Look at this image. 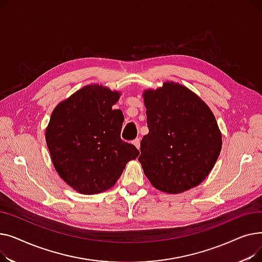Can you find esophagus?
Masks as SVG:
<instances>
[{"mask_svg": "<svg viewBox=\"0 0 262 262\" xmlns=\"http://www.w3.org/2000/svg\"><path fill=\"white\" fill-rule=\"evenodd\" d=\"M133 144H134L137 148L139 149V148H140V139H139V138H138V139H135V140L133 141Z\"/></svg>", "mask_w": 262, "mask_h": 262, "instance_id": "34e87169", "label": "esophagus"}]
</instances>
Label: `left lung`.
Returning a JSON list of instances; mask_svg holds the SVG:
<instances>
[{
    "instance_id": "obj_1",
    "label": "left lung",
    "mask_w": 262,
    "mask_h": 262,
    "mask_svg": "<svg viewBox=\"0 0 262 262\" xmlns=\"http://www.w3.org/2000/svg\"><path fill=\"white\" fill-rule=\"evenodd\" d=\"M148 134L140 161L149 183L167 193H182L208 176L222 148V135L210 108L174 81L143 92Z\"/></svg>"
}]
</instances>
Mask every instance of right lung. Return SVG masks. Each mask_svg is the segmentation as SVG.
Returning a JSON list of instances; mask_svg holds the SVG:
<instances>
[{
    "label": "right lung",
    "instance_id": "1",
    "mask_svg": "<svg viewBox=\"0 0 262 262\" xmlns=\"http://www.w3.org/2000/svg\"><path fill=\"white\" fill-rule=\"evenodd\" d=\"M120 92L88 85L60 102L46 129L51 159L62 181L82 194L115 186L139 150L120 137L124 121L113 106Z\"/></svg>",
    "mask_w": 262,
    "mask_h": 262
}]
</instances>
